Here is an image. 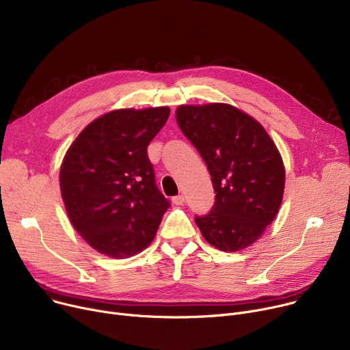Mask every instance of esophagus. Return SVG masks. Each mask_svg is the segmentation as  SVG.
<instances>
[{"mask_svg":"<svg viewBox=\"0 0 350 350\" xmlns=\"http://www.w3.org/2000/svg\"><path fill=\"white\" fill-rule=\"evenodd\" d=\"M183 202H185V196H183V195H178V196H174V198H172V203L176 204V206L183 204Z\"/></svg>","mask_w":350,"mask_h":350,"instance_id":"34e87169","label":"esophagus"}]
</instances>
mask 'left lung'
Here are the masks:
<instances>
[{
  "label": "left lung",
  "mask_w": 350,
  "mask_h": 350,
  "mask_svg": "<svg viewBox=\"0 0 350 350\" xmlns=\"http://www.w3.org/2000/svg\"><path fill=\"white\" fill-rule=\"evenodd\" d=\"M182 133L202 155L216 202L195 221L207 243L220 251L250 247L273 221L284 192L282 157L266 130L227 103L182 105Z\"/></svg>",
  "instance_id": "left-lung-1"
}]
</instances>
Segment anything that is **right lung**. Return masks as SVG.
I'll list each match as a JSON object with an SVG mask.
<instances>
[{
  "label": "right lung",
  "mask_w": 350,
  "mask_h": 350,
  "mask_svg": "<svg viewBox=\"0 0 350 350\" xmlns=\"http://www.w3.org/2000/svg\"><path fill=\"white\" fill-rule=\"evenodd\" d=\"M171 109H119L90 123L68 148L60 187L71 224L98 252L122 259L146 250L171 206L147 155Z\"/></svg>",
  "instance_id": "add662e5"
}]
</instances>
